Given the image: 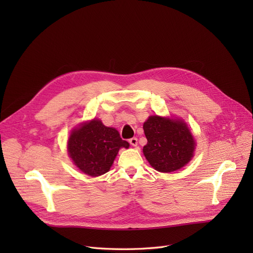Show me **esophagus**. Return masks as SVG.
I'll list each match as a JSON object with an SVG mask.
<instances>
[{
	"label": "esophagus",
	"mask_w": 253,
	"mask_h": 253,
	"mask_svg": "<svg viewBox=\"0 0 253 253\" xmlns=\"http://www.w3.org/2000/svg\"><path fill=\"white\" fill-rule=\"evenodd\" d=\"M129 142L131 145H133V147H136L137 145V138L136 137H132L129 139Z\"/></svg>",
	"instance_id": "esophagus-1"
}]
</instances>
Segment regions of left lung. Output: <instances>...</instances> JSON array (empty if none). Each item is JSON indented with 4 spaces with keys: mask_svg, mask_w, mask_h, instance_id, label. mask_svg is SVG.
<instances>
[{
    "mask_svg": "<svg viewBox=\"0 0 253 253\" xmlns=\"http://www.w3.org/2000/svg\"><path fill=\"white\" fill-rule=\"evenodd\" d=\"M143 131L148 139L143 155L157 171H175L191 161L195 140L182 121L151 116L143 124Z\"/></svg>",
    "mask_w": 253,
    "mask_h": 253,
    "instance_id": "1",
    "label": "left lung"
}]
</instances>
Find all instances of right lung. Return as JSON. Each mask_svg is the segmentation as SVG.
<instances>
[{
    "label": "right lung",
    "mask_w": 253,
    "mask_h": 253,
    "mask_svg": "<svg viewBox=\"0 0 253 253\" xmlns=\"http://www.w3.org/2000/svg\"><path fill=\"white\" fill-rule=\"evenodd\" d=\"M121 148L128 149L129 143L120 137L115 128L106 127L95 119L75 129L68 142L75 165L90 176L108 172Z\"/></svg>",
    "instance_id": "obj_1"
}]
</instances>
